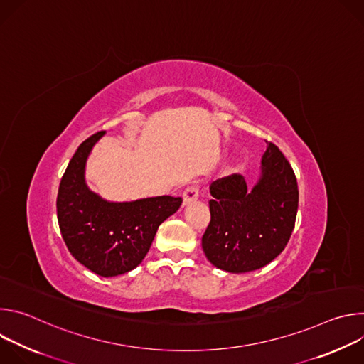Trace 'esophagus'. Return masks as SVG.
Returning a JSON list of instances; mask_svg holds the SVG:
<instances>
[{"instance_id": "obj_1", "label": "esophagus", "mask_w": 364, "mask_h": 364, "mask_svg": "<svg viewBox=\"0 0 364 364\" xmlns=\"http://www.w3.org/2000/svg\"><path fill=\"white\" fill-rule=\"evenodd\" d=\"M197 197H198V186L191 184L183 191V204L187 205V204L193 203L194 200H197Z\"/></svg>"}]
</instances>
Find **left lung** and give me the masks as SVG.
<instances>
[{
    "label": "left lung",
    "mask_w": 364,
    "mask_h": 364,
    "mask_svg": "<svg viewBox=\"0 0 364 364\" xmlns=\"http://www.w3.org/2000/svg\"><path fill=\"white\" fill-rule=\"evenodd\" d=\"M267 144L262 174L253 188H247L240 174L210 186L212 219L201 246L205 257L226 272H250L272 262L295 226L298 184L294 170L275 144Z\"/></svg>",
    "instance_id": "1"
}]
</instances>
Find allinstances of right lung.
<instances>
[{"label":"right lung","instance_id":"right-lung-1","mask_svg":"<svg viewBox=\"0 0 364 364\" xmlns=\"http://www.w3.org/2000/svg\"><path fill=\"white\" fill-rule=\"evenodd\" d=\"M103 134L96 132L79 145L62 177L56 205L60 233L72 256L89 271L109 278L142 262L159 226L180 209L183 200L159 196L114 203L90 191L85 166Z\"/></svg>","mask_w":364,"mask_h":364}]
</instances>
